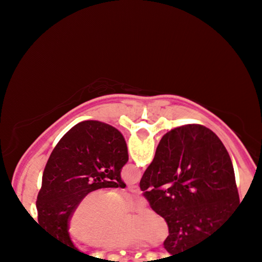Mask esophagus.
<instances>
[{"label":"esophagus","instance_id":"1","mask_svg":"<svg viewBox=\"0 0 262 262\" xmlns=\"http://www.w3.org/2000/svg\"><path fill=\"white\" fill-rule=\"evenodd\" d=\"M128 189L130 192H133V193H140V188L138 185H129Z\"/></svg>","mask_w":262,"mask_h":262}]
</instances>
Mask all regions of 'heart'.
<instances>
[{
	"mask_svg": "<svg viewBox=\"0 0 262 262\" xmlns=\"http://www.w3.org/2000/svg\"><path fill=\"white\" fill-rule=\"evenodd\" d=\"M141 201L97 189L83 196L75 206L66 224L69 239L92 250L112 251L133 248L139 243L159 245L169 235L165 219L152 208L135 214H123L139 207Z\"/></svg>",
	"mask_w": 262,
	"mask_h": 262,
	"instance_id": "heart-1",
	"label": "heart"
}]
</instances>
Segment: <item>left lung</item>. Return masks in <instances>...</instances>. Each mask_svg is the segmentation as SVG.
Returning a JSON list of instances; mask_svg holds the SVG:
<instances>
[{"mask_svg":"<svg viewBox=\"0 0 262 262\" xmlns=\"http://www.w3.org/2000/svg\"><path fill=\"white\" fill-rule=\"evenodd\" d=\"M128 149L121 132L98 121L76 124L60 139L49 156L37 197L38 222L66 250L81 254L66 233L79 201L98 188L121 187Z\"/></svg>","mask_w":262,"mask_h":262,"instance_id":"obj_1","label":"left lung"}]
</instances>
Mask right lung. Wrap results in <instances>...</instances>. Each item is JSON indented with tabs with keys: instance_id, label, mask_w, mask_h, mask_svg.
Listing matches in <instances>:
<instances>
[{
	"instance_id": "1",
	"label": "right lung",
	"mask_w": 262,
	"mask_h": 262,
	"mask_svg": "<svg viewBox=\"0 0 262 262\" xmlns=\"http://www.w3.org/2000/svg\"><path fill=\"white\" fill-rule=\"evenodd\" d=\"M140 189L167 223L164 246L172 256L229 228L240 206L230 156L217 135L200 124L161 138Z\"/></svg>"
}]
</instances>
